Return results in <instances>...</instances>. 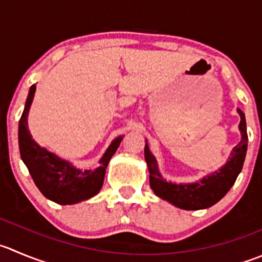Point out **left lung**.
Masks as SVG:
<instances>
[{
    "label": "left lung",
    "instance_id": "1",
    "mask_svg": "<svg viewBox=\"0 0 262 262\" xmlns=\"http://www.w3.org/2000/svg\"><path fill=\"white\" fill-rule=\"evenodd\" d=\"M241 116L239 130L242 139L233 148L229 161L214 174L207 175L204 179L192 184H172L162 179L155 157L149 152L148 146H144V157L149 171V184L154 192L160 199L171 202L177 207L184 210H201L207 209L216 204L224 197L228 190L232 188L241 172L247 152V129H246V118L242 110L238 108Z\"/></svg>",
    "mask_w": 262,
    "mask_h": 262
}]
</instances>
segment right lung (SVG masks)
<instances>
[{"label": "right lung", "instance_id": "1", "mask_svg": "<svg viewBox=\"0 0 262 262\" xmlns=\"http://www.w3.org/2000/svg\"><path fill=\"white\" fill-rule=\"evenodd\" d=\"M35 84L29 90L24 111L19 123V148L38 189L45 197L60 205H72L91 199L100 192L108 161L120 144L123 137L113 141L96 170H79L47 149L40 148L28 130V113L34 97Z\"/></svg>", "mask_w": 262, "mask_h": 262}]
</instances>
